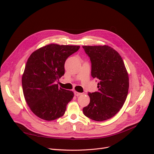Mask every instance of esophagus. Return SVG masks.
Here are the masks:
<instances>
[{
    "mask_svg": "<svg viewBox=\"0 0 154 154\" xmlns=\"http://www.w3.org/2000/svg\"><path fill=\"white\" fill-rule=\"evenodd\" d=\"M74 94H75V96H80V95H82V93H79V92H77V91H75V92H74Z\"/></svg>",
    "mask_w": 154,
    "mask_h": 154,
    "instance_id": "1",
    "label": "esophagus"
}]
</instances>
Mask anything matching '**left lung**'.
Wrapping results in <instances>:
<instances>
[{
	"label": "left lung",
	"mask_w": 154,
	"mask_h": 154,
	"mask_svg": "<svg viewBox=\"0 0 154 154\" xmlns=\"http://www.w3.org/2000/svg\"><path fill=\"white\" fill-rule=\"evenodd\" d=\"M91 62V76L98 79V90L89 93V105L84 115L93 120L110 119L123 107L128 95L129 79L121 56L108 45L82 46Z\"/></svg>",
	"instance_id": "8db88e82"
}]
</instances>
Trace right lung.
<instances>
[{
    "label": "right lung",
    "mask_w": 154,
    "mask_h": 154,
    "mask_svg": "<svg viewBox=\"0 0 154 154\" xmlns=\"http://www.w3.org/2000/svg\"><path fill=\"white\" fill-rule=\"evenodd\" d=\"M80 46L48 44L34 51L27 59L22 84L25 100L38 118L52 121L63 116L73 92L56 82L64 74V63Z\"/></svg>",
    "instance_id": "1"
}]
</instances>
